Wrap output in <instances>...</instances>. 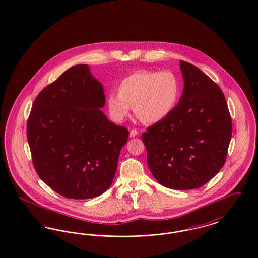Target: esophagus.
<instances>
[{
    "instance_id": "1",
    "label": "esophagus",
    "mask_w": 258,
    "mask_h": 258,
    "mask_svg": "<svg viewBox=\"0 0 258 258\" xmlns=\"http://www.w3.org/2000/svg\"><path fill=\"white\" fill-rule=\"evenodd\" d=\"M138 134V131L137 130H132L131 132H130V136L132 137V138H134V137H135L136 135Z\"/></svg>"
}]
</instances>
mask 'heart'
I'll return each mask as SVG.
<instances>
[{
	"label": "heart",
	"mask_w": 258,
	"mask_h": 258,
	"mask_svg": "<svg viewBox=\"0 0 258 258\" xmlns=\"http://www.w3.org/2000/svg\"><path fill=\"white\" fill-rule=\"evenodd\" d=\"M179 94L180 85L174 73L139 70L121 81L118 93L108 94L107 107L118 123L124 122L134 107L142 122L155 124L174 111Z\"/></svg>",
	"instance_id": "heart-1"
}]
</instances>
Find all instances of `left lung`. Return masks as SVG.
I'll use <instances>...</instances> for the list:
<instances>
[{
    "mask_svg": "<svg viewBox=\"0 0 258 258\" xmlns=\"http://www.w3.org/2000/svg\"><path fill=\"white\" fill-rule=\"evenodd\" d=\"M183 93L165 120L142 134L147 162L155 179L175 190L205 185L227 160L232 122L219 85L180 60Z\"/></svg>",
    "mask_w": 258,
    "mask_h": 258,
    "instance_id": "1",
    "label": "left lung"
}]
</instances>
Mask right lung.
<instances>
[{"label": "right lung", "instance_id": "add662e5", "mask_svg": "<svg viewBox=\"0 0 258 258\" xmlns=\"http://www.w3.org/2000/svg\"><path fill=\"white\" fill-rule=\"evenodd\" d=\"M103 85L86 64L75 65L44 87L28 118L32 164L42 180L68 199H91L113 181L128 131L100 109Z\"/></svg>", "mask_w": 258, "mask_h": 258}]
</instances>
